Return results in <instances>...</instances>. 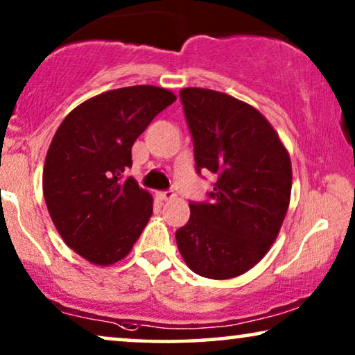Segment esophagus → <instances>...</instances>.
Segmentation results:
<instances>
[{
  "label": "esophagus",
  "instance_id": "1",
  "mask_svg": "<svg viewBox=\"0 0 355 355\" xmlns=\"http://www.w3.org/2000/svg\"><path fill=\"white\" fill-rule=\"evenodd\" d=\"M174 196H176V193H174L173 191H162V192H157V197L159 198V200H163V202L171 200V198H174Z\"/></svg>",
  "mask_w": 355,
  "mask_h": 355
}]
</instances>
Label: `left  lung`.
<instances>
[{
  "label": "left lung",
  "mask_w": 355,
  "mask_h": 355,
  "mask_svg": "<svg viewBox=\"0 0 355 355\" xmlns=\"http://www.w3.org/2000/svg\"><path fill=\"white\" fill-rule=\"evenodd\" d=\"M179 95L197 173L216 176L210 200L189 203L179 252L203 278H234L263 259L281 230L293 186L289 153L254 106L197 87Z\"/></svg>",
  "instance_id": "1"
}]
</instances>
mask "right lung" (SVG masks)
<instances>
[{"instance_id":"obj_1","label":"right lung","mask_w":355,"mask_h":355,"mask_svg":"<svg viewBox=\"0 0 355 355\" xmlns=\"http://www.w3.org/2000/svg\"><path fill=\"white\" fill-rule=\"evenodd\" d=\"M173 92L134 85L105 92L66 116L48 148L43 196L67 247L95 265L129 254L153 213V198L125 171L130 148Z\"/></svg>"}]
</instances>
